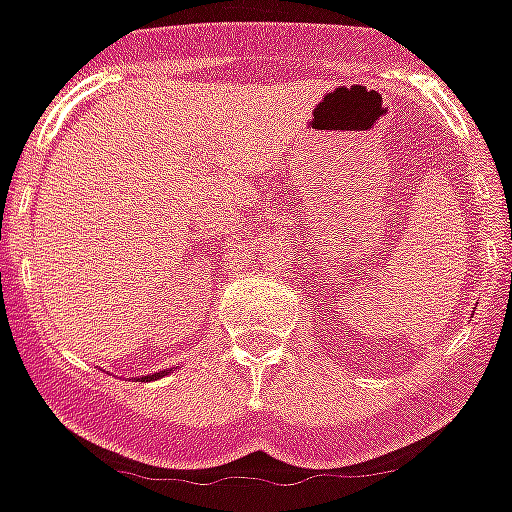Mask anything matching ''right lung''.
<instances>
[{"instance_id":"obj_1","label":"right lung","mask_w":512,"mask_h":512,"mask_svg":"<svg viewBox=\"0 0 512 512\" xmlns=\"http://www.w3.org/2000/svg\"><path fill=\"white\" fill-rule=\"evenodd\" d=\"M162 373H165V371H162ZM147 378H160V373H155V376H147Z\"/></svg>"}]
</instances>
